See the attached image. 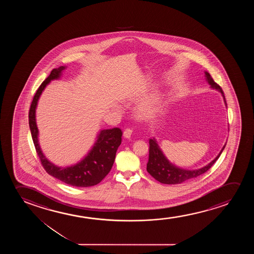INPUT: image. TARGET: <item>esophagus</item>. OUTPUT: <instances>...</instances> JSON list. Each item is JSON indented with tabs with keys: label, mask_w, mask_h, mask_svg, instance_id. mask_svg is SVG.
<instances>
[{
	"label": "esophagus",
	"mask_w": 254,
	"mask_h": 254,
	"mask_svg": "<svg viewBox=\"0 0 254 254\" xmlns=\"http://www.w3.org/2000/svg\"><path fill=\"white\" fill-rule=\"evenodd\" d=\"M132 128H127L125 129V131H124V132H123V134H124V137L125 138H127V139H129L130 137H131V135H132Z\"/></svg>",
	"instance_id": "obj_1"
}]
</instances>
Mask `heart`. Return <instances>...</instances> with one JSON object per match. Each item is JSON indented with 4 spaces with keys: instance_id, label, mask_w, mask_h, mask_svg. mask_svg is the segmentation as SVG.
Here are the masks:
<instances>
[{
    "instance_id": "heart-1",
    "label": "heart",
    "mask_w": 254,
    "mask_h": 254,
    "mask_svg": "<svg viewBox=\"0 0 254 254\" xmlns=\"http://www.w3.org/2000/svg\"><path fill=\"white\" fill-rule=\"evenodd\" d=\"M147 111V108L146 106H140L139 108V113L140 115H145V113Z\"/></svg>"
}]
</instances>
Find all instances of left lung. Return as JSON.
<instances>
[{
    "label": "left lung",
    "instance_id": "8db88e82",
    "mask_svg": "<svg viewBox=\"0 0 254 254\" xmlns=\"http://www.w3.org/2000/svg\"><path fill=\"white\" fill-rule=\"evenodd\" d=\"M205 74L206 80L211 85V87L221 93L226 105V99H225L222 88L216 83L208 72H205ZM225 146H226V144H225V146H223L219 155L205 167H202L200 169H196V170H187V169L176 167V166H174V164L171 163L170 161L167 160L166 156L164 155L155 139L154 138L150 139L149 159H148V162L146 164V170L149 173L150 175H152L156 181L162 184H181L182 182L190 181L191 179H194L201 174H205V172L209 170L212 165L215 163L216 160L219 159Z\"/></svg>",
    "mask_w": 254,
    "mask_h": 254
}]
</instances>
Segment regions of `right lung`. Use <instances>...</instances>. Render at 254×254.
Segmentation results:
<instances>
[{"mask_svg": "<svg viewBox=\"0 0 254 254\" xmlns=\"http://www.w3.org/2000/svg\"><path fill=\"white\" fill-rule=\"evenodd\" d=\"M65 68L66 66H63L54 68L49 77L36 91L28 113L29 127L36 153L46 172L53 177L70 186L88 188L99 184L111 170L115 162L116 151L122 143V132L118 127L101 130L98 135L97 140L94 143L93 148L87 153V156L71 167H57L44 156L38 142V128L35 122V108L39 98L46 86L51 80L59 79L62 72Z\"/></svg>", "mask_w": 254, "mask_h": 254, "instance_id": "1", "label": "right lung"}]
</instances>
